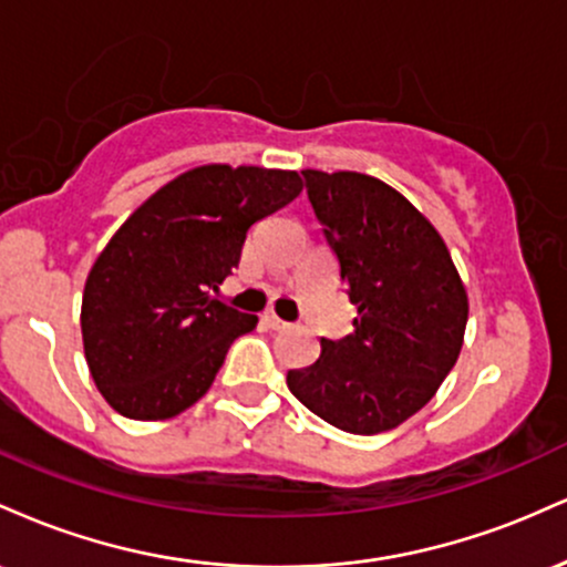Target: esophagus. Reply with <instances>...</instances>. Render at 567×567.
Returning <instances> with one entry per match:
<instances>
[{
  "label": "esophagus",
  "instance_id": "1",
  "mask_svg": "<svg viewBox=\"0 0 567 567\" xmlns=\"http://www.w3.org/2000/svg\"><path fill=\"white\" fill-rule=\"evenodd\" d=\"M261 320H264V324H266V328H271V330H282V328H288V322H285V320H279V317L275 315V311H264V317H261Z\"/></svg>",
  "mask_w": 567,
  "mask_h": 567
}]
</instances>
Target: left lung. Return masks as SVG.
<instances>
[{
    "label": "left lung",
    "mask_w": 567,
    "mask_h": 567,
    "mask_svg": "<svg viewBox=\"0 0 567 567\" xmlns=\"http://www.w3.org/2000/svg\"><path fill=\"white\" fill-rule=\"evenodd\" d=\"M303 178L357 317L347 338H322L315 365L288 370V386L336 429L389 432L437 394L458 360L466 288L437 229L396 188L351 171Z\"/></svg>",
    "instance_id": "1"
}]
</instances>
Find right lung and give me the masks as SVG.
Listing matches in <instances>:
<instances>
[{
  "label": "right lung",
  "instance_id": "right-lung-1",
  "mask_svg": "<svg viewBox=\"0 0 567 567\" xmlns=\"http://www.w3.org/2000/svg\"><path fill=\"white\" fill-rule=\"evenodd\" d=\"M301 175L194 167L154 192L103 247L82 296V341L97 392L116 413L165 421L216 381L234 338L258 317L210 296L247 231L301 194Z\"/></svg>",
  "mask_w": 567,
  "mask_h": 567
}]
</instances>
